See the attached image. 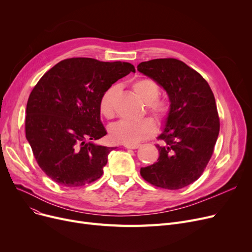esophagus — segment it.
I'll return each instance as SVG.
<instances>
[{"label": "esophagus", "instance_id": "34e87169", "mask_svg": "<svg viewBox=\"0 0 252 252\" xmlns=\"http://www.w3.org/2000/svg\"><path fill=\"white\" fill-rule=\"evenodd\" d=\"M126 149H138L141 147V144H126L125 145Z\"/></svg>", "mask_w": 252, "mask_h": 252}]
</instances>
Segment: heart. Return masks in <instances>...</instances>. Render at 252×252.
<instances>
[{
    "instance_id": "heart-1",
    "label": "heart",
    "mask_w": 252,
    "mask_h": 252,
    "mask_svg": "<svg viewBox=\"0 0 252 252\" xmlns=\"http://www.w3.org/2000/svg\"><path fill=\"white\" fill-rule=\"evenodd\" d=\"M131 90L146 104L147 112L158 125H164L170 115V105L167 101L159 99L160 89L151 78H139L131 84ZM117 87L106 89L99 100V110L107 119L115 116V97ZM156 131V126L149 118L138 122L121 121L109 128V137L115 143L137 144L140 141L152 137Z\"/></svg>"
}]
</instances>
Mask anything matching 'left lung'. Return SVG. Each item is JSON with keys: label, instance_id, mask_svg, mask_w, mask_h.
I'll return each instance as SVG.
<instances>
[{"label": "left lung", "instance_id": "1", "mask_svg": "<svg viewBox=\"0 0 252 252\" xmlns=\"http://www.w3.org/2000/svg\"><path fill=\"white\" fill-rule=\"evenodd\" d=\"M137 68L166 91L170 115L156 145L159 157L142 167V178L155 187L178 190L200 178L215 150L220 133L216 99L208 83L175 58L141 62Z\"/></svg>", "mask_w": 252, "mask_h": 252}]
</instances>
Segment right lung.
<instances>
[{
    "label": "right lung",
    "instance_id": "right-lung-1",
    "mask_svg": "<svg viewBox=\"0 0 252 252\" xmlns=\"http://www.w3.org/2000/svg\"><path fill=\"white\" fill-rule=\"evenodd\" d=\"M135 72L128 62L64 59L32 89L26 105L25 136L44 173L65 187L101 178L113 147L94 144L104 137L99 100L119 78Z\"/></svg>",
    "mask_w": 252,
    "mask_h": 252
}]
</instances>
